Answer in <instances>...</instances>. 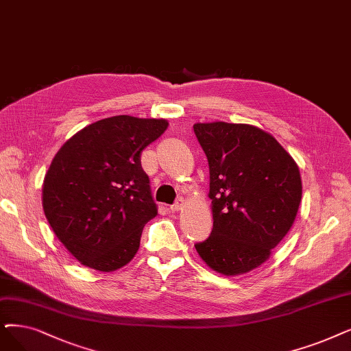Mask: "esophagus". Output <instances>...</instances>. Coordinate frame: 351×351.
<instances>
[{
    "label": "esophagus",
    "instance_id": "1",
    "mask_svg": "<svg viewBox=\"0 0 351 351\" xmlns=\"http://www.w3.org/2000/svg\"><path fill=\"white\" fill-rule=\"evenodd\" d=\"M183 206H184V200L180 199L173 206H170V210H171V212H180V210L183 208Z\"/></svg>",
    "mask_w": 351,
    "mask_h": 351
}]
</instances>
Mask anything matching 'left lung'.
I'll list each match as a JSON object with an SVG mask.
<instances>
[{"label":"left lung","mask_w":351,"mask_h":351,"mask_svg":"<svg viewBox=\"0 0 351 351\" xmlns=\"http://www.w3.org/2000/svg\"><path fill=\"white\" fill-rule=\"evenodd\" d=\"M210 171L213 230L195 250L208 268L236 276L269 259L302 197L297 162L276 139L247 123H194Z\"/></svg>","instance_id":"obj_1"}]
</instances>
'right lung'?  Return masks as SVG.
<instances>
[{
    "label": "right lung",
    "instance_id": "add662e5",
    "mask_svg": "<svg viewBox=\"0 0 351 351\" xmlns=\"http://www.w3.org/2000/svg\"><path fill=\"white\" fill-rule=\"evenodd\" d=\"M167 119L118 115L76 132L56 154L41 199L54 234L82 265L112 272L131 262L157 216L141 152Z\"/></svg>",
    "mask_w": 351,
    "mask_h": 351
}]
</instances>
